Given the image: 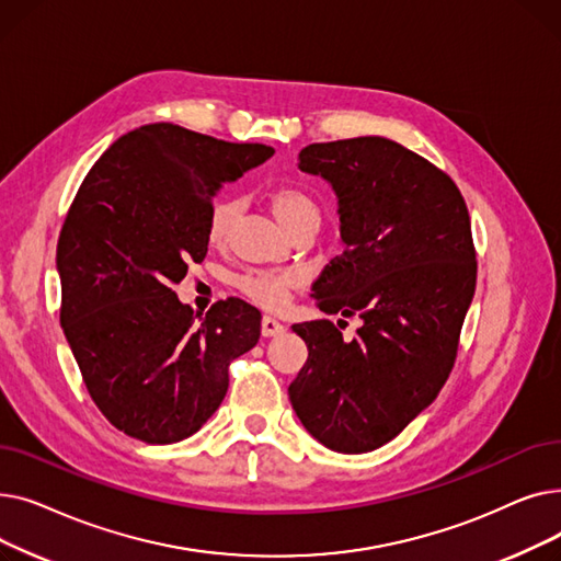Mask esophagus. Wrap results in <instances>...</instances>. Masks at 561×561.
<instances>
[{"label": "esophagus", "instance_id": "obj_1", "mask_svg": "<svg viewBox=\"0 0 561 561\" xmlns=\"http://www.w3.org/2000/svg\"><path fill=\"white\" fill-rule=\"evenodd\" d=\"M261 334H263L265 339L279 336V334H284V325H282L279 320H275V318H271V316H263V318H261Z\"/></svg>", "mask_w": 561, "mask_h": 561}]
</instances>
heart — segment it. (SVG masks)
<instances>
[{"instance_id":"1","label":"heart","mask_w":561,"mask_h":561,"mask_svg":"<svg viewBox=\"0 0 561 561\" xmlns=\"http://www.w3.org/2000/svg\"><path fill=\"white\" fill-rule=\"evenodd\" d=\"M271 209L279 225L296 233L305 227L318 229L320 225V206L318 202L296 186H282L271 193ZM241 216V202L231 195H220L211 202L209 211H206V241L211 245H225L231 239V231L236 220ZM300 284V275L293 271H250L239 279V288L248 300L265 309H279L288 290Z\"/></svg>"}]
</instances>
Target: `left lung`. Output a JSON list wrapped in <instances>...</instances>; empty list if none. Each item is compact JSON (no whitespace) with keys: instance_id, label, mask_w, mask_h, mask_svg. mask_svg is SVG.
Segmentation results:
<instances>
[{"instance_id":"left-lung-1","label":"left lung","mask_w":561,"mask_h":561,"mask_svg":"<svg viewBox=\"0 0 561 561\" xmlns=\"http://www.w3.org/2000/svg\"><path fill=\"white\" fill-rule=\"evenodd\" d=\"M298 168L336 195L343 254L313 284L320 311L359 316L293 325L309 350L288 398L322 446L359 455L389 444L438 396L473 302L478 263L466 202L446 172L381 136L313 142ZM343 322V320H341Z\"/></svg>"}]
</instances>
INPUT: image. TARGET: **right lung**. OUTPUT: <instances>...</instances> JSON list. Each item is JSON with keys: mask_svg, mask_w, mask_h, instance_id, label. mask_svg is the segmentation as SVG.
<instances>
[{"mask_svg": "<svg viewBox=\"0 0 561 561\" xmlns=\"http://www.w3.org/2000/svg\"><path fill=\"white\" fill-rule=\"evenodd\" d=\"M273 154L142 125L108 147L70 206L56 248L61 328L93 402L145 444H176L209 421L229 364L261 336L248 302L220 300L202 316L172 286L209 250L206 211L220 186Z\"/></svg>", "mask_w": 561, "mask_h": 561, "instance_id": "obj_1", "label": "right lung"}]
</instances>
